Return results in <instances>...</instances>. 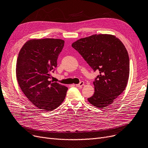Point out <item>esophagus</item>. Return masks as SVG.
<instances>
[{
  "label": "esophagus",
  "instance_id": "1",
  "mask_svg": "<svg viewBox=\"0 0 148 148\" xmlns=\"http://www.w3.org/2000/svg\"><path fill=\"white\" fill-rule=\"evenodd\" d=\"M84 84V82L82 81V82H80V83L77 84H76V86H77V87H82V86H83Z\"/></svg>",
  "mask_w": 148,
  "mask_h": 148
}]
</instances>
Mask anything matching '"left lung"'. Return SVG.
<instances>
[{
	"instance_id": "8db88e82",
	"label": "left lung",
	"mask_w": 148,
	"mask_h": 148,
	"mask_svg": "<svg viewBox=\"0 0 148 148\" xmlns=\"http://www.w3.org/2000/svg\"><path fill=\"white\" fill-rule=\"evenodd\" d=\"M88 65L99 74L94 82V94L88 99L93 106L103 108L113 103L125 90L130 74L128 51L119 39L98 34L81 38L72 44Z\"/></svg>"
}]
</instances>
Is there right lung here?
<instances>
[{
	"instance_id": "add662e5",
	"label": "right lung",
	"mask_w": 148,
	"mask_h": 148,
	"mask_svg": "<svg viewBox=\"0 0 148 148\" xmlns=\"http://www.w3.org/2000/svg\"><path fill=\"white\" fill-rule=\"evenodd\" d=\"M64 43L60 39L30 40L18 54L16 76L19 86L31 103L44 111L56 109L66 94L67 87L49 80Z\"/></svg>"
}]
</instances>
